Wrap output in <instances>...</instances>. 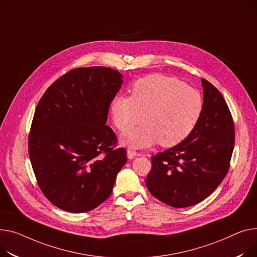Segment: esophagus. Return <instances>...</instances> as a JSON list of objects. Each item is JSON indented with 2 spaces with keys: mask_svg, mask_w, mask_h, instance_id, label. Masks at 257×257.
I'll use <instances>...</instances> for the list:
<instances>
[{
  "mask_svg": "<svg viewBox=\"0 0 257 257\" xmlns=\"http://www.w3.org/2000/svg\"><path fill=\"white\" fill-rule=\"evenodd\" d=\"M140 155H141V154H139L138 152H135V151H133V150H131V149H128V150H127L128 159H133L134 157L140 156Z\"/></svg>",
  "mask_w": 257,
  "mask_h": 257,
  "instance_id": "1",
  "label": "esophagus"
}]
</instances>
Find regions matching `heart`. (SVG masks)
<instances>
[{
  "mask_svg": "<svg viewBox=\"0 0 257 257\" xmlns=\"http://www.w3.org/2000/svg\"><path fill=\"white\" fill-rule=\"evenodd\" d=\"M131 97L115 96L109 105L114 126L127 132L140 120L144 124L127 133L122 143L140 149L160 143L174 147L185 141L198 123L203 108L200 93L175 78L151 74L136 80Z\"/></svg>",
  "mask_w": 257,
  "mask_h": 257,
  "instance_id": "b5f03b06",
  "label": "heart"
}]
</instances>
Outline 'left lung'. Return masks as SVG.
I'll list each match as a JSON object with an SVG mask.
<instances>
[{"label": "left lung", "instance_id": "left-lung-1", "mask_svg": "<svg viewBox=\"0 0 257 257\" xmlns=\"http://www.w3.org/2000/svg\"><path fill=\"white\" fill-rule=\"evenodd\" d=\"M203 108L198 123L179 145L152 157L146 185L174 208L194 206L225 178L234 147L232 116L221 93L201 78Z\"/></svg>", "mask_w": 257, "mask_h": 257}]
</instances>
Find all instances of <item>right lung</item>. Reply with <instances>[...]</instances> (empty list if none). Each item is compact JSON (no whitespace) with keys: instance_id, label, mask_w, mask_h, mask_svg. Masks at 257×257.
Returning <instances> with one entry per match:
<instances>
[{"instance_id":"add662e5","label":"right lung","mask_w":257,"mask_h":257,"mask_svg":"<svg viewBox=\"0 0 257 257\" xmlns=\"http://www.w3.org/2000/svg\"><path fill=\"white\" fill-rule=\"evenodd\" d=\"M107 67L76 68L41 97L29 135L34 174L46 198L61 210L89 212L111 194L126 150L113 149L106 125L111 100L123 83Z\"/></svg>"}]
</instances>
